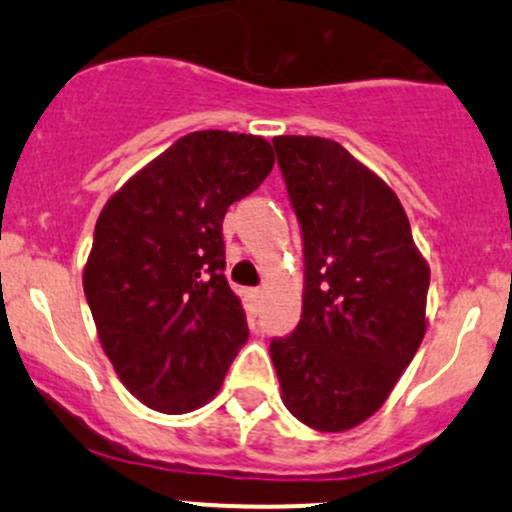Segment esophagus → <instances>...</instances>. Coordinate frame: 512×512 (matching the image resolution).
<instances>
[{
  "mask_svg": "<svg viewBox=\"0 0 512 512\" xmlns=\"http://www.w3.org/2000/svg\"><path fill=\"white\" fill-rule=\"evenodd\" d=\"M245 301H248V305L252 310H260V305H262V301H264V291L262 289H248L245 291Z\"/></svg>",
  "mask_w": 512,
  "mask_h": 512,
  "instance_id": "obj_1",
  "label": "esophagus"
}]
</instances>
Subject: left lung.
Returning a JSON list of instances; mask_svg holds the SVG:
<instances>
[{
    "instance_id": "left-lung-1",
    "label": "left lung",
    "mask_w": 512,
    "mask_h": 512,
    "mask_svg": "<svg viewBox=\"0 0 512 512\" xmlns=\"http://www.w3.org/2000/svg\"><path fill=\"white\" fill-rule=\"evenodd\" d=\"M305 245L303 315L269 346L305 426L349 431L390 397L426 334L431 269L395 190L342 144L274 137Z\"/></svg>"
}]
</instances>
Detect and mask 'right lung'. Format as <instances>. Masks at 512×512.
<instances>
[{
  "label": "right lung",
  "mask_w": 512,
  "mask_h": 512,
  "mask_svg": "<svg viewBox=\"0 0 512 512\" xmlns=\"http://www.w3.org/2000/svg\"><path fill=\"white\" fill-rule=\"evenodd\" d=\"M272 166L267 139L204 129L178 139L105 202L84 293L117 378L149 409L204 407L248 342L243 303L223 276L221 223Z\"/></svg>",
  "instance_id": "right-lung-1"
}]
</instances>
